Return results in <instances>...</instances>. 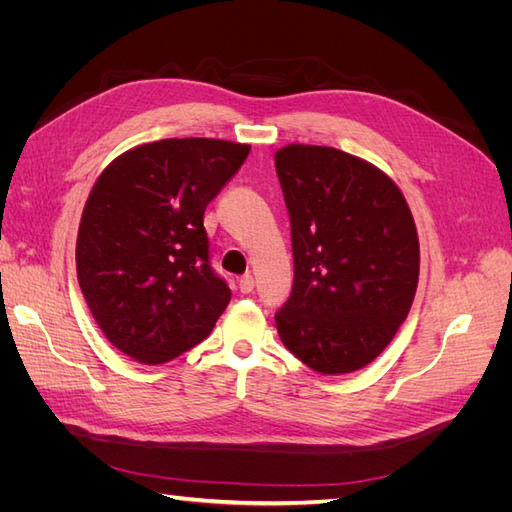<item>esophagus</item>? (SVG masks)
I'll use <instances>...</instances> for the list:
<instances>
[{"label": "esophagus", "instance_id": "obj_1", "mask_svg": "<svg viewBox=\"0 0 512 512\" xmlns=\"http://www.w3.org/2000/svg\"><path fill=\"white\" fill-rule=\"evenodd\" d=\"M254 286H256V282H254V275H243L241 280H239V290L243 292V294H250L252 290H254Z\"/></svg>", "mask_w": 512, "mask_h": 512}]
</instances>
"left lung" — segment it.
Wrapping results in <instances>:
<instances>
[{"mask_svg": "<svg viewBox=\"0 0 512 512\" xmlns=\"http://www.w3.org/2000/svg\"><path fill=\"white\" fill-rule=\"evenodd\" d=\"M275 170L290 215L294 284L282 344L320 374H350L391 344L418 284V235L397 183L346 151L286 145Z\"/></svg>", "mask_w": 512, "mask_h": 512, "instance_id": "left-lung-1", "label": "left lung"}]
</instances>
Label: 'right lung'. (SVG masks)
Returning <instances> with one entry per match:
<instances>
[{
	"mask_svg": "<svg viewBox=\"0 0 512 512\" xmlns=\"http://www.w3.org/2000/svg\"><path fill=\"white\" fill-rule=\"evenodd\" d=\"M250 145L164 138L108 164L83 209L76 275L117 350L160 365L211 333L230 288L209 265L203 215Z\"/></svg>",
	"mask_w": 512,
	"mask_h": 512,
	"instance_id": "1",
	"label": "right lung"
}]
</instances>
